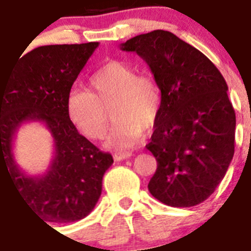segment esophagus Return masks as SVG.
<instances>
[{"instance_id": "obj_1", "label": "esophagus", "mask_w": 251, "mask_h": 251, "mask_svg": "<svg viewBox=\"0 0 251 251\" xmlns=\"http://www.w3.org/2000/svg\"><path fill=\"white\" fill-rule=\"evenodd\" d=\"M129 157H131V153H130V152H116V153L113 154L115 161H122Z\"/></svg>"}]
</instances>
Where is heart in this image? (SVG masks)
<instances>
[{
  "label": "heart",
  "mask_w": 251,
  "mask_h": 251,
  "mask_svg": "<svg viewBox=\"0 0 251 251\" xmlns=\"http://www.w3.org/2000/svg\"><path fill=\"white\" fill-rule=\"evenodd\" d=\"M89 90H73L67 98L69 119L89 139H101L108 126V109L116 120L107 146L126 150L139 142L143 129L153 127L161 111V91L151 76L112 60L89 78Z\"/></svg>",
  "instance_id": "heart-1"
}]
</instances>
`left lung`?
<instances>
[{"label": "left lung", "mask_w": 251, "mask_h": 251, "mask_svg": "<svg viewBox=\"0 0 251 251\" xmlns=\"http://www.w3.org/2000/svg\"><path fill=\"white\" fill-rule=\"evenodd\" d=\"M148 64L161 91V111L147 150L157 161L148 183L165 205L203 202L225 178L235 153V109L222 73L196 48L168 30L120 45Z\"/></svg>", "instance_id": "obj_1"}]
</instances>
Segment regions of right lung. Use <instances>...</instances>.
Returning a JSON list of instances; mask_svg holds the SVG:
<instances>
[{
    "label": "right lung",
    "mask_w": 251,
    "mask_h": 251,
    "mask_svg": "<svg viewBox=\"0 0 251 251\" xmlns=\"http://www.w3.org/2000/svg\"><path fill=\"white\" fill-rule=\"evenodd\" d=\"M98 46H40L0 73V172L5 166L41 221L69 223L89 215L100 197L103 175L113 164L111 154L77 131L67 112L73 82ZM29 121L44 122L54 142L52 164L44 176H26L13 158L15 134Z\"/></svg>",
    "instance_id": "right-lung-1"
}]
</instances>
